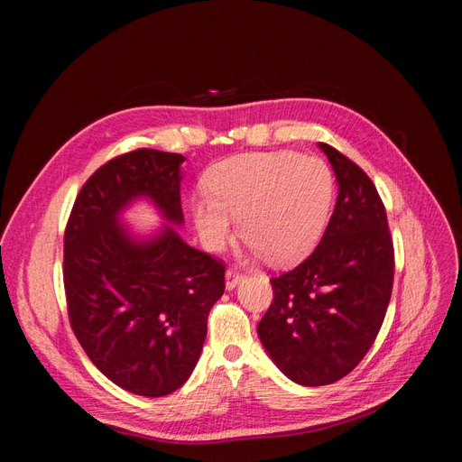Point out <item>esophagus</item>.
Here are the masks:
<instances>
[{"instance_id":"1","label":"esophagus","mask_w":462,"mask_h":462,"mask_svg":"<svg viewBox=\"0 0 462 462\" xmlns=\"http://www.w3.org/2000/svg\"><path fill=\"white\" fill-rule=\"evenodd\" d=\"M245 279V273H241V272H236L235 268H231V270H227L226 272V287L227 289H235L236 285H239L241 282Z\"/></svg>"}]
</instances>
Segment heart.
Masks as SVG:
<instances>
[{"label": "heart", "instance_id": "1", "mask_svg": "<svg viewBox=\"0 0 462 462\" xmlns=\"http://www.w3.org/2000/svg\"><path fill=\"white\" fill-rule=\"evenodd\" d=\"M335 180L324 160L295 152H254L229 158L209 173L208 192L192 199L200 239L219 250L241 231L270 262L297 260L326 227Z\"/></svg>", "mask_w": 462, "mask_h": 462}]
</instances>
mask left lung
Wrapping results in <instances>:
<instances>
[{"mask_svg":"<svg viewBox=\"0 0 462 462\" xmlns=\"http://www.w3.org/2000/svg\"><path fill=\"white\" fill-rule=\"evenodd\" d=\"M339 194L314 253L272 277L273 300L258 337L292 382L329 385L356 368L383 324L395 254L385 206L372 179L339 150L319 143Z\"/></svg>","mask_w":462,"mask_h":462,"instance_id":"obj_1","label":"left lung"}]
</instances>
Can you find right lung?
I'll return each mask as SVG.
<instances>
[{
    "label": "right lung",
    "instance_id": "1",
    "mask_svg": "<svg viewBox=\"0 0 462 462\" xmlns=\"http://www.w3.org/2000/svg\"><path fill=\"white\" fill-rule=\"evenodd\" d=\"M180 153L138 148L104 163L82 185L63 241L67 312L94 366L134 395L163 397L200 358L208 314L226 291V265L165 226L136 239L119 214L148 199L175 226Z\"/></svg>",
    "mask_w": 462,
    "mask_h": 462
}]
</instances>
